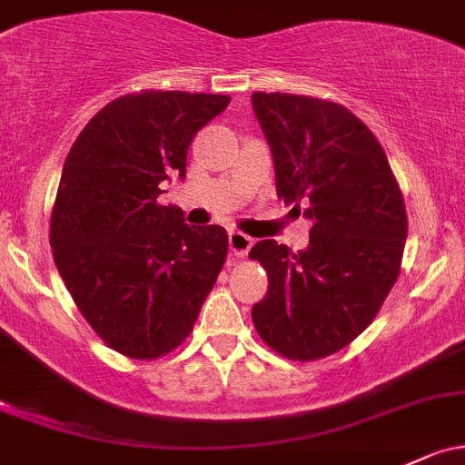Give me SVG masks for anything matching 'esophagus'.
<instances>
[{
    "mask_svg": "<svg viewBox=\"0 0 465 465\" xmlns=\"http://www.w3.org/2000/svg\"><path fill=\"white\" fill-rule=\"evenodd\" d=\"M228 242H231V251L234 257H246L248 251H251V246H252V239L239 231H232L231 234H228Z\"/></svg>",
    "mask_w": 465,
    "mask_h": 465,
    "instance_id": "obj_1",
    "label": "esophagus"
}]
</instances>
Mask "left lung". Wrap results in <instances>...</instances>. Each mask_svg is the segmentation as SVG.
I'll return each mask as SVG.
<instances>
[{
	"label": "left lung",
	"instance_id": "8db88e82",
	"mask_svg": "<svg viewBox=\"0 0 465 465\" xmlns=\"http://www.w3.org/2000/svg\"><path fill=\"white\" fill-rule=\"evenodd\" d=\"M252 111L271 146L277 194L312 222L303 251L274 239L252 246L268 272L252 322L272 351L312 361L348 346L379 312L401 268L406 206L381 143L348 108L252 93Z\"/></svg>",
	"mask_w": 465,
	"mask_h": 465
}]
</instances>
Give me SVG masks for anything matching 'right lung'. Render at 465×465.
Wrapping results in <instances>:
<instances>
[{
	"mask_svg": "<svg viewBox=\"0 0 465 465\" xmlns=\"http://www.w3.org/2000/svg\"><path fill=\"white\" fill-rule=\"evenodd\" d=\"M231 97L126 94L79 133L51 217L54 263L94 332L133 359L171 352L193 331L228 254L222 226H188L159 206L162 182L186 177L193 137Z\"/></svg>",
	"mask_w": 465,
	"mask_h": 465,
	"instance_id": "obj_1",
	"label": "right lung"
}]
</instances>
